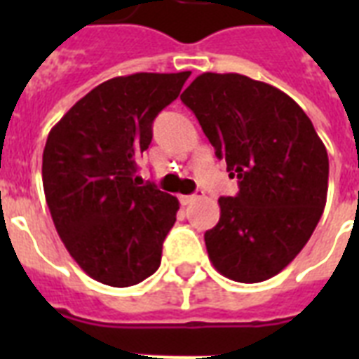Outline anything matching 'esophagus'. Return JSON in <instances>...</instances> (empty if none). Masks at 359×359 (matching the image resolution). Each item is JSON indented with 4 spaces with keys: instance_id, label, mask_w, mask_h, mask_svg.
Segmentation results:
<instances>
[{
    "instance_id": "34e87169",
    "label": "esophagus",
    "mask_w": 359,
    "mask_h": 359,
    "mask_svg": "<svg viewBox=\"0 0 359 359\" xmlns=\"http://www.w3.org/2000/svg\"><path fill=\"white\" fill-rule=\"evenodd\" d=\"M201 197V194H191V196H180V203L182 205H191L194 201H197Z\"/></svg>"
}]
</instances>
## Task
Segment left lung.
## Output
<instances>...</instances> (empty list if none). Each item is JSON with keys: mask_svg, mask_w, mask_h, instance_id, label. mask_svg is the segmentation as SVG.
<instances>
[{"mask_svg": "<svg viewBox=\"0 0 359 359\" xmlns=\"http://www.w3.org/2000/svg\"><path fill=\"white\" fill-rule=\"evenodd\" d=\"M180 100L238 179L205 233L214 268L240 283L279 273L311 238L328 196V152L304 109L264 81L205 72Z\"/></svg>", "mask_w": 359, "mask_h": 359, "instance_id": "1", "label": "left lung"}]
</instances>
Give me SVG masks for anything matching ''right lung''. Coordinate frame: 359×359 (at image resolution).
Here are the masks:
<instances>
[{"label": "right lung", "mask_w": 359, "mask_h": 359, "mask_svg": "<svg viewBox=\"0 0 359 359\" xmlns=\"http://www.w3.org/2000/svg\"><path fill=\"white\" fill-rule=\"evenodd\" d=\"M191 72H137L104 81L48 134L42 186L65 248L89 278L130 287L156 272L179 199L141 186L137 158L152 121Z\"/></svg>", "instance_id": "add662e5"}]
</instances>
